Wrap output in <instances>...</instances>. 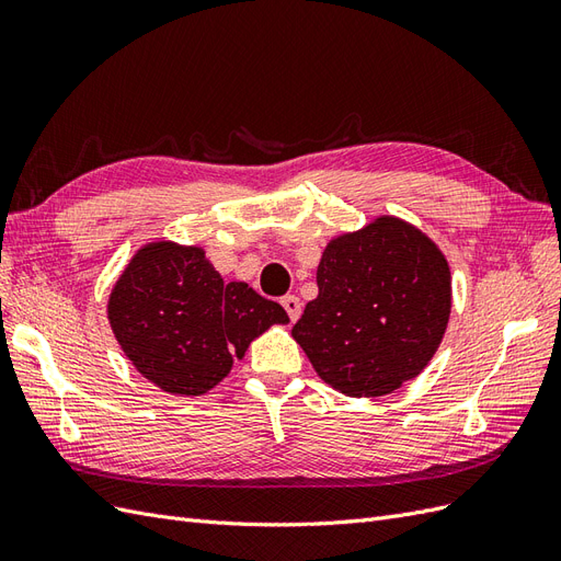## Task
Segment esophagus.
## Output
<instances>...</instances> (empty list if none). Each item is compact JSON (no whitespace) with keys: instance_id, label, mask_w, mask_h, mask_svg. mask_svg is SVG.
<instances>
[{"instance_id":"34e87169","label":"esophagus","mask_w":561,"mask_h":561,"mask_svg":"<svg viewBox=\"0 0 561 561\" xmlns=\"http://www.w3.org/2000/svg\"><path fill=\"white\" fill-rule=\"evenodd\" d=\"M282 307H284V310H286L288 319H291V321H296V319L300 317V310H302V302H300V298H298V296H294V294H288V296H284V298H282Z\"/></svg>"}]
</instances>
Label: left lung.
<instances>
[{
	"label": "left lung",
	"instance_id": "8db88e82",
	"mask_svg": "<svg viewBox=\"0 0 561 561\" xmlns=\"http://www.w3.org/2000/svg\"><path fill=\"white\" fill-rule=\"evenodd\" d=\"M319 296L294 337L323 382L347 396H385L420 375L449 319V267L426 234L377 219L323 251Z\"/></svg>",
	"mask_w": 561,
	"mask_h": 561
}]
</instances>
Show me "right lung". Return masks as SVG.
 Wrapping results in <instances>:
<instances>
[{
  "mask_svg": "<svg viewBox=\"0 0 561 561\" xmlns=\"http://www.w3.org/2000/svg\"><path fill=\"white\" fill-rule=\"evenodd\" d=\"M110 321L144 377L170 393L201 396L230 373L232 356L288 317L249 284H224L203 249L156 242L116 282Z\"/></svg>",
  "mask_w": 561,
  "mask_h": 561,
  "instance_id": "add662e5",
  "label": "right lung"
}]
</instances>
